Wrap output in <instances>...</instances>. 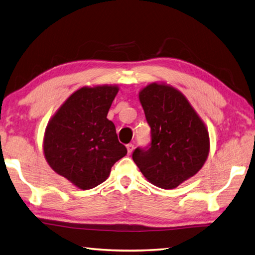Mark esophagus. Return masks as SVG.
<instances>
[{"label": "esophagus", "mask_w": 255, "mask_h": 255, "mask_svg": "<svg viewBox=\"0 0 255 255\" xmlns=\"http://www.w3.org/2000/svg\"><path fill=\"white\" fill-rule=\"evenodd\" d=\"M127 149H128V154L129 155V154H131V153L133 152L134 145H133V144H128V145H127Z\"/></svg>", "instance_id": "obj_1"}]
</instances>
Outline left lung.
<instances>
[{"label":"left lung","instance_id":"obj_1","mask_svg":"<svg viewBox=\"0 0 255 255\" xmlns=\"http://www.w3.org/2000/svg\"><path fill=\"white\" fill-rule=\"evenodd\" d=\"M150 127L148 148H136L133 160L150 184L174 189L195 176L210 150L205 122L177 88L152 82L138 92Z\"/></svg>","mask_w":255,"mask_h":255}]
</instances>
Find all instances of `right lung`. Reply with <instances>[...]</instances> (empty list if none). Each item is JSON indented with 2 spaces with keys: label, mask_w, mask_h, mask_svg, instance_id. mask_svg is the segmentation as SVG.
<instances>
[{
  "label": "right lung",
  "mask_w": 255,
  "mask_h": 255,
  "mask_svg": "<svg viewBox=\"0 0 255 255\" xmlns=\"http://www.w3.org/2000/svg\"><path fill=\"white\" fill-rule=\"evenodd\" d=\"M117 85L84 86L71 93L49 120L44 156L56 174L87 190L103 183L128 150L107 116Z\"/></svg>",
  "instance_id": "1"
}]
</instances>
